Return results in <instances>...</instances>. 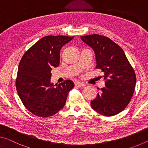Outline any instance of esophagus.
Masks as SVG:
<instances>
[{"label": "esophagus", "mask_w": 148, "mask_h": 148, "mask_svg": "<svg viewBox=\"0 0 148 148\" xmlns=\"http://www.w3.org/2000/svg\"><path fill=\"white\" fill-rule=\"evenodd\" d=\"M74 84H75V86L76 87H83L84 86V83H81V82H79V81H75Z\"/></svg>", "instance_id": "esophagus-1"}]
</instances>
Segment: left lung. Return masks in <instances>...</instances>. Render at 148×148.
<instances>
[{"label": "left lung", "instance_id": "obj_1", "mask_svg": "<svg viewBox=\"0 0 148 148\" xmlns=\"http://www.w3.org/2000/svg\"><path fill=\"white\" fill-rule=\"evenodd\" d=\"M81 38L93 48L96 68L103 72L106 81L105 86L91 101V107L104 116L117 115L125 110L132 97L136 82L134 70L123 50L110 38L97 34Z\"/></svg>", "mask_w": 148, "mask_h": 148}]
</instances>
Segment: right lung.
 Returning a JSON list of instances; mask_svg holds the SVG:
<instances>
[{
  "label": "right lung",
  "mask_w": 148,
  "mask_h": 148,
  "mask_svg": "<svg viewBox=\"0 0 148 148\" xmlns=\"http://www.w3.org/2000/svg\"><path fill=\"white\" fill-rule=\"evenodd\" d=\"M73 37L46 36L29 48L19 62L17 92L27 110L37 117H49L61 110L74 87L70 80L56 86L50 82L52 68L60 64V50Z\"/></svg>",
  "instance_id": "obj_1"
}]
</instances>
